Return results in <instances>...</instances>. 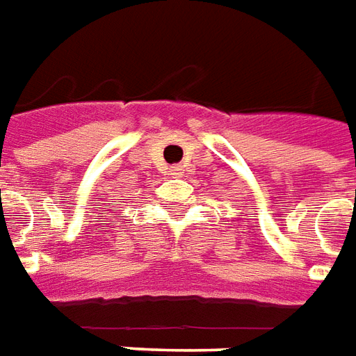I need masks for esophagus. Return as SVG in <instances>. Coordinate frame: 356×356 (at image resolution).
<instances>
[{
	"label": "esophagus",
	"instance_id": "esophagus-1",
	"mask_svg": "<svg viewBox=\"0 0 356 356\" xmlns=\"http://www.w3.org/2000/svg\"><path fill=\"white\" fill-rule=\"evenodd\" d=\"M179 171H181V168H175V173H179Z\"/></svg>",
	"mask_w": 356,
	"mask_h": 356
}]
</instances>
